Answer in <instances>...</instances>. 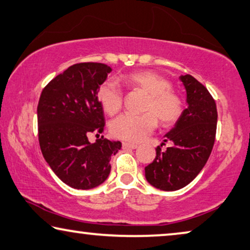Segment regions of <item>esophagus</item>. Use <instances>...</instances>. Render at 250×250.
<instances>
[{"label":"esophagus","instance_id":"obj_1","mask_svg":"<svg viewBox=\"0 0 250 250\" xmlns=\"http://www.w3.org/2000/svg\"><path fill=\"white\" fill-rule=\"evenodd\" d=\"M122 147H124V149H136V148H138L137 145L130 144V143H124V144H122Z\"/></svg>","mask_w":250,"mask_h":250}]
</instances>
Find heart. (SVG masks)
Instances as JSON below:
<instances>
[{
  "label": "heart",
  "mask_w": 250,
  "mask_h": 250,
  "mask_svg": "<svg viewBox=\"0 0 250 250\" xmlns=\"http://www.w3.org/2000/svg\"><path fill=\"white\" fill-rule=\"evenodd\" d=\"M129 87L140 89L148 94L144 114H122L111 124V133L118 139L140 143L157 126V118L163 125L176 122L183 112V101L174 93L170 82L158 73L144 70L124 78ZM98 100L107 114L113 115L121 110L124 93L117 82H103L98 88Z\"/></svg>",
  "instance_id": "1"
}]
</instances>
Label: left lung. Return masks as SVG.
<instances>
[{
    "instance_id": "obj_1",
    "label": "left lung",
    "mask_w": 250,
    "mask_h": 250,
    "mask_svg": "<svg viewBox=\"0 0 250 250\" xmlns=\"http://www.w3.org/2000/svg\"><path fill=\"white\" fill-rule=\"evenodd\" d=\"M186 105L174 128L165 135L173 145L156 149L154 162L145 167L147 182L162 191H176L194 180L206 165L214 145L218 112L206 86L191 75H181Z\"/></svg>"
}]
</instances>
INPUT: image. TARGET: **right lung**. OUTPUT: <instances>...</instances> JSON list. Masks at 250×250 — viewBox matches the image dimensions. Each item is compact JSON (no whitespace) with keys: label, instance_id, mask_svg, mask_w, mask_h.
<instances>
[{"label":"right lung","instance_id":"obj_1","mask_svg":"<svg viewBox=\"0 0 250 250\" xmlns=\"http://www.w3.org/2000/svg\"><path fill=\"white\" fill-rule=\"evenodd\" d=\"M111 70L101 62L75 64L51 80L40 95V149L59 180L73 188L101 185L111 172V156L121 149L120 141L103 136L93 144L87 139L91 132L102 133L104 129L98 88Z\"/></svg>","mask_w":250,"mask_h":250}]
</instances>
